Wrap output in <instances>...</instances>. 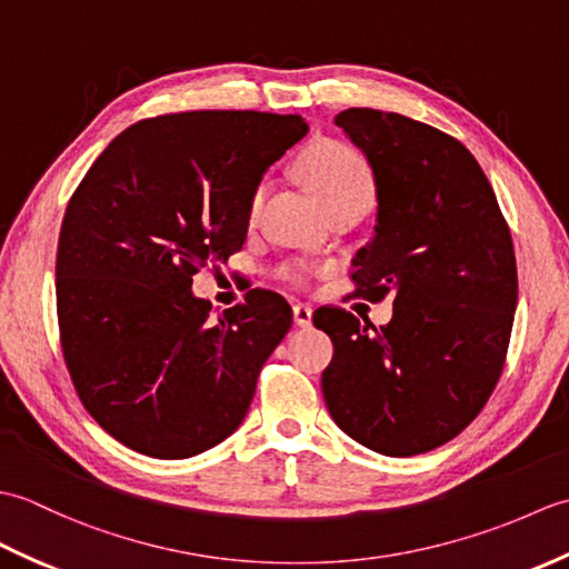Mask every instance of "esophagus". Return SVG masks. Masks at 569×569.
Listing matches in <instances>:
<instances>
[{"label": "esophagus", "instance_id": "34e87169", "mask_svg": "<svg viewBox=\"0 0 569 569\" xmlns=\"http://www.w3.org/2000/svg\"><path fill=\"white\" fill-rule=\"evenodd\" d=\"M293 320H296L298 328H310V325H312V308L293 306Z\"/></svg>", "mask_w": 569, "mask_h": 569}]
</instances>
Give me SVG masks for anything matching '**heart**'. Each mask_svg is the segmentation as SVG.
I'll list each match as a JSON object with an SVG mask.
<instances>
[{
    "mask_svg": "<svg viewBox=\"0 0 569 569\" xmlns=\"http://www.w3.org/2000/svg\"><path fill=\"white\" fill-rule=\"evenodd\" d=\"M308 188L316 192L322 208L330 214L340 210H367L373 200V176L361 156L340 141H320L310 147L300 161ZM271 183L261 180L249 198V217H259ZM310 266L303 261H291L283 266V278L293 286H303L310 276Z\"/></svg>",
    "mask_w": 569,
    "mask_h": 569,
    "instance_id": "heart-1",
    "label": "heart"
}]
</instances>
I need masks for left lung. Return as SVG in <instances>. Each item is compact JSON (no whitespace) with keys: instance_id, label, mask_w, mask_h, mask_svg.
I'll list each match as a JSON object with an SVG mask.
<instances>
[{"instance_id":"8db88e82","label":"left lung","mask_w":569,"mask_h":569,"mask_svg":"<svg viewBox=\"0 0 569 569\" xmlns=\"http://www.w3.org/2000/svg\"><path fill=\"white\" fill-rule=\"evenodd\" d=\"M377 186L373 237L355 257L357 296H393L373 328L322 308L335 345L322 396L349 438L386 457L462 432L497 386L518 300L509 224L475 156L430 124L349 107L335 117Z\"/></svg>"}]
</instances>
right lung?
Here are the masks:
<instances>
[{"label":"right lung","instance_id":"1","mask_svg":"<svg viewBox=\"0 0 569 569\" xmlns=\"http://www.w3.org/2000/svg\"><path fill=\"white\" fill-rule=\"evenodd\" d=\"M306 134L298 114L143 119L70 198L56 259L63 357L82 406L131 450L186 459L244 420L291 306L253 291L212 320L192 276L241 249L253 188Z\"/></svg>","mask_w":569,"mask_h":569}]
</instances>
